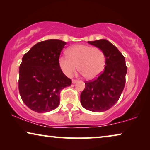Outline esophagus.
Instances as JSON below:
<instances>
[{
    "label": "esophagus",
    "instance_id": "esophagus-1",
    "mask_svg": "<svg viewBox=\"0 0 150 150\" xmlns=\"http://www.w3.org/2000/svg\"><path fill=\"white\" fill-rule=\"evenodd\" d=\"M72 81V83H73V84H74V83H76V82L78 81V80L72 79V81Z\"/></svg>",
    "mask_w": 150,
    "mask_h": 150
}]
</instances>
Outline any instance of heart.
Here are the masks:
<instances>
[{
	"instance_id": "obj_1",
	"label": "heart",
	"mask_w": 150,
	"mask_h": 150,
	"mask_svg": "<svg viewBox=\"0 0 150 150\" xmlns=\"http://www.w3.org/2000/svg\"><path fill=\"white\" fill-rule=\"evenodd\" d=\"M67 57L59 59V65L65 75L71 76L78 69L85 79H96L104 70L106 57L98 47L76 44L66 51Z\"/></svg>"
}]
</instances>
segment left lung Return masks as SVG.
<instances>
[{"label":"left lung","mask_w":150,"mask_h":150,"mask_svg":"<svg viewBox=\"0 0 150 150\" xmlns=\"http://www.w3.org/2000/svg\"><path fill=\"white\" fill-rule=\"evenodd\" d=\"M88 43L103 51L106 65L97 79L85 82V88L81 94V103L91 111H106L118 101L125 87L127 72L125 57L106 40Z\"/></svg>","instance_id":"1"}]
</instances>
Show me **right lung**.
<instances>
[{
    "instance_id": "add662e5",
    "label": "right lung",
    "mask_w": 150,
    "mask_h": 150,
    "mask_svg": "<svg viewBox=\"0 0 150 150\" xmlns=\"http://www.w3.org/2000/svg\"><path fill=\"white\" fill-rule=\"evenodd\" d=\"M66 43L59 40L42 41L22 57L18 89L24 103L37 112H46L59 105L61 91L71 84L59 65Z\"/></svg>"
}]
</instances>
